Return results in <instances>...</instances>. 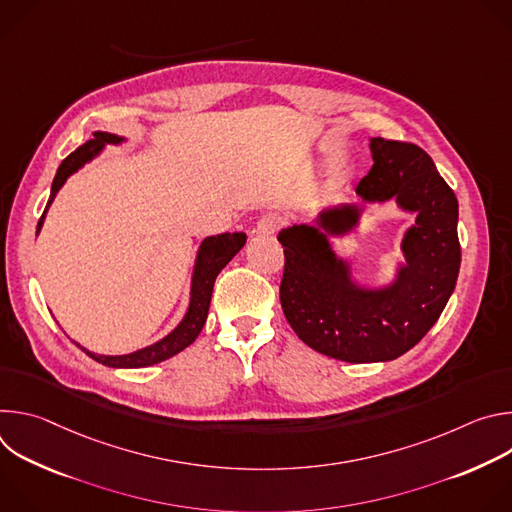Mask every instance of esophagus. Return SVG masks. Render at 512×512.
Masks as SVG:
<instances>
[{"label":"esophagus","mask_w":512,"mask_h":512,"mask_svg":"<svg viewBox=\"0 0 512 512\" xmlns=\"http://www.w3.org/2000/svg\"><path fill=\"white\" fill-rule=\"evenodd\" d=\"M281 225H283V221H281L279 214H265V216L259 218L257 233L259 235H273L281 229Z\"/></svg>","instance_id":"1"}]
</instances>
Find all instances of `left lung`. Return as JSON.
I'll use <instances>...</instances> for the list:
<instances>
[{"instance_id":"1","label":"left lung","mask_w":512,"mask_h":512,"mask_svg":"<svg viewBox=\"0 0 512 512\" xmlns=\"http://www.w3.org/2000/svg\"><path fill=\"white\" fill-rule=\"evenodd\" d=\"M373 168L356 194L367 202L395 198L417 212L403 239L405 267L381 291L352 285L330 249L358 221V206L342 204L320 214L316 227L283 229V314L310 348L344 362L393 360L413 348L442 316L460 271L458 198L433 160L415 143L373 137Z\"/></svg>"}]
</instances>
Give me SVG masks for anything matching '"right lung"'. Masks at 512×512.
Listing matches in <instances>:
<instances>
[{"label":"right lung","instance_id":"1","mask_svg":"<svg viewBox=\"0 0 512 512\" xmlns=\"http://www.w3.org/2000/svg\"><path fill=\"white\" fill-rule=\"evenodd\" d=\"M119 141H121V137L99 131V133H95L93 139H89L87 143L81 145V148H77L70 156H66L62 160V164L58 166V172L54 176L46 208L50 206L56 192L60 190V186L66 182V178L72 172H77L83 164L93 160L101 152L105 143H119ZM44 214H46V210H44ZM44 214L40 216L36 233L42 229ZM245 241H247L245 233H223V235L208 237V239L202 241L200 251H198V259H196V267H194V277H192V300H190L188 314L184 316L180 326L172 334H168L164 340H160V342H156L148 348H141L137 352L123 354V356H103V354H93V352H87V350L85 352L93 360L105 364V367H113V369L150 367V364L162 362V360L182 352L186 346H190L196 340V336L200 334V330L206 322L216 275L221 273V269L243 249Z\"/></svg>","mask_w":512,"mask_h":512}]
</instances>
